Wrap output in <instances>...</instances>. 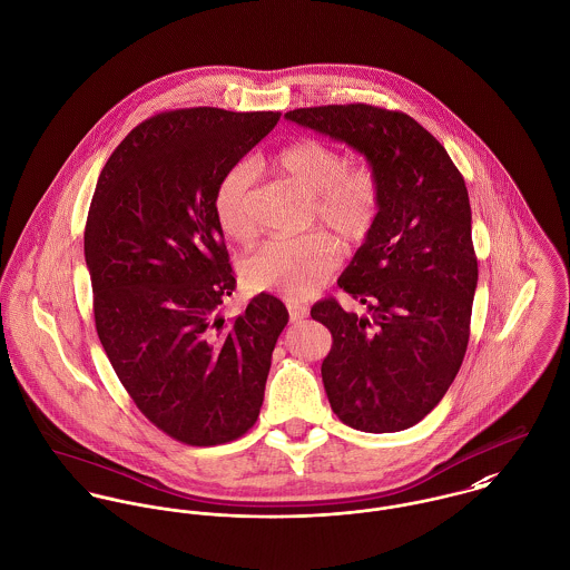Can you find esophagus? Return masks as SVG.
<instances>
[{"label": "esophagus", "mask_w": 570, "mask_h": 570, "mask_svg": "<svg viewBox=\"0 0 570 570\" xmlns=\"http://www.w3.org/2000/svg\"><path fill=\"white\" fill-rule=\"evenodd\" d=\"M287 312H289L292 323H301L303 318L309 316V309L305 305H298V303H287Z\"/></svg>", "instance_id": "esophagus-1"}]
</instances>
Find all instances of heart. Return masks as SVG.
<instances>
[{
    "label": "heart",
    "mask_w": 570,
    "mask_h": 570,
    "mask_svg": "<svg viewBox=\"0 0 570 570\" xmlns=\"http://www.w3.org/2000/svg\"><path fill=\"white\" fill-rule=\"evenodd\" d=\"M276 163L292 181L314 195V226H323L344 247H357L368 239L382 206L380 175L371 164H348L340 149L314 138L285 147ZM254 177V163L233 164L217 181L213 195V213L219 228L242 244L256 233L249 215ZM337 265V244L325 233H314L296 239L265 242L245 258L244 276L254 289L298 301L323 289Z\"/></svg>",
    "instance_id": "obj_1"
}]
</instances>
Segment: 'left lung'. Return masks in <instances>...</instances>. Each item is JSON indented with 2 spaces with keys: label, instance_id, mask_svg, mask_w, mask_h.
I'll list each match as a JSON object with an SVG mask.
<instances>
[{
  "label": "left lung",
  "instance_id": "obj_1",
  "mask_svg": "<svg viewBox=\"0 0 570 570\" xmlns=\"http://www.w3.org/2000/svg\"><path fill=\"white\" fill-rule=\"evenodd\" d=\"M285 118L346 142L380 175L377 224L337 281L364 314L325 298L312 318L333 337L321 371L340 421L406 430L443 400L468 351L479 261L465 179L404 111L353 102Z\"/></svg>",
  "mask_w": 570,
  "mask_h": 570
}]
</instances>
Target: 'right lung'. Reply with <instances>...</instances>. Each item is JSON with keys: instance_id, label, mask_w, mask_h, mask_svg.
Instances as JSON below:
<instances>
[{"instance_id": "1", "label": "right lung", "mask_w": 570, "mask_h": 570, "mask_svg": "<svg viewBox=\"0 0 570 570\" xmlns=\"http://www.w3.org/2000/svg\"><path fill=\"white\" fill-rule=\"evenodd\" d=\"M278 118L217 107L158 114L118 145L91 197L85 263L100 344L138 410L186 445L228 443L256 423L289 321L265 292L237 318L222 316L237 281L213 213L222 175Z\"/></svg>"}]
</instances>
